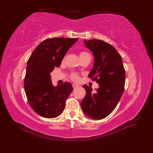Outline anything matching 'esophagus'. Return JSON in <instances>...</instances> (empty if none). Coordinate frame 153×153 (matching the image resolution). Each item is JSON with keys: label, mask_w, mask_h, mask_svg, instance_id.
Instances as JSON below:
<instances>
[{"label": "esophagus", "mask_w": 153, "mask_h": 153, "mask_svg": "<svg viewBox=\"0 0 153 153\" xmlns=\"http://www.w3.org/2000/svg\"><path fill=\"white\" fill-rule=\"evenodd\" d=\"M72 85H73V89H76V88H77V87H79V85H77V84H73Z\"/></svg>", "instance_id": "1"}]
</instances>
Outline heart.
<instances>
[{
	"instance_id": "b5f03b06",
	"label": "heart",
	"mask_w": 153,
	"mask_h": 153,
	"mask_svg": "<svg viewBox=\"0 0 153 153\" xmlns=\"http://www.w3.org/2000/svg\"><path fill=\"white\" fill-rule=\"evenodd\" d=\"M88 54L89 53H87V52H82L80 53V57H82V56H84V55H86ZM70 78L71 80H73L74 81H77L78 79H79V76H78V73H72L70 75Z\"/></svg>"
}]
</instances>
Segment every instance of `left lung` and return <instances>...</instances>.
Listing matches in <instances>:
<instances>
[{
    "mask_svg": "<svg viewBox=\"0 0 153 153\" xmlns=\"http://www.w3.org/2000/svg\"><path fill=\"white\" fill-rule=\"evenodd\" d=\"M84 43L94 56L89 77L98 83L99 88L93 92L87 85L82 86L86 94L81 108L91 119H103L116 107L124 92L126 75L122 57L113 46L102 40L84 39Z\"/></svg>",
    "mask_w": 153,
    "mask_h": 153,
    "instance_id": "obj_1",
    "label": "left lung"
}]
</instances>
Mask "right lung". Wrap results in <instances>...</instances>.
I'll return each mask as SVG.
<instances>
[{"label":"right lung","instance_id":"obj_1","mask_svg":"<svg viewBox=\"0 0 153 153\" xmlns=\"http://www.w3.org/2000/svg\"><path fill=\"white\" fill-rule=\"evenodd\" d=\"M78 39L53 38L42 41L27 62L24 88L32 108L41 116L54 118L61 115L73 91L69 82L56 87L51 81L50 73L59 67L69 48Z\"/></svg>","mask_w":153,"mask_h":153}]
</instances>
